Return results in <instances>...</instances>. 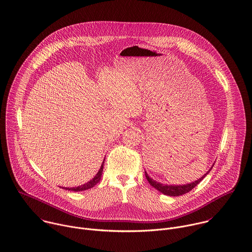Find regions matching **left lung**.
I'll return each mask as SVG.
<instances>
[{
	"mask_svg": "<svg viewBox=\"0 0 252 252\" xmlns=\"http://www.w3.org/2000/svg\"><path fill=\"white\" fill-rule=\"evenodd\" d=\"M214 166V165H213ZM213 168V167H212ZM212 168L207 172V174L212 170ZM205 174L204 176H202L199 180L195 181V182H192L190 184H186V185H165V184H161L159 182H156L154 181L153 179H151L147 173L145 172V177L147 179V181L149 182V184L154 187L156 190H158L159 192H161L162 194L164 195H167V196H172V197H177V196H181V195H184L188 192H190L192 189H194L205 177L206 175Z\"/></svg>",
	"mask_w": 252,
	"mask_h": 252,
	"instance_id": "left-lung-1",
	"label": "left lung"
}]
</instances>
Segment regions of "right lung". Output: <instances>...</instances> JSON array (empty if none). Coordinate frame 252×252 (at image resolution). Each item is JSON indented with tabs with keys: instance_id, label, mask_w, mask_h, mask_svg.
<instances>
[{
	"instance_id": "right-lung-1",
	"label": "right lung",
	"mask_w": 252,
	"mask_h": 252,
	"mask_svg": "<svg viewBox=\"0 0 252 252\" xmlns=\"http://www.w3.org/2000/svg\"><path fill=\"white\" fill-rule=\"evenodd\" d=\"M104 163H105V159H104V162L102 163V166L101 168L99 170V172L96 174V176L90 180L88 183H85L83 184L81 186H78V187H73V188H64L66 190H69V191H74V192H79V191H85V190H88L90 188H93L100 180H101V177H102V173H103V168H104Z\"/></svg>"
}]
</instances>
